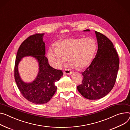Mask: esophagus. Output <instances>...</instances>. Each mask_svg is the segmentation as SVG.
Listing matches in <instances>:
<instances>
[{
    "label": "esophagus",
    "instance_id": "1",
    "mask_svg": "<svg viewBox=\"0 0 130 130\" xmlns=\"http://www.w3.org/2000/svg\"><path fill=\"white\" fill-rule=\"evenodd\" d=\"M63 73L67 74H71L72 73V71L69 69H66L63 71Z\"/></svg>",
    "mask_w": 130,
    "mask_h": 130
}]
</instances>
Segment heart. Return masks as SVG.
<instances>
[{
    "label": "heart",
    "mask_w": 130,
    "mask_h": 130,
    "mask_svg": "<svg viewBox=\"0 0 130 130\" xmlns=\"http://www.w3.org/2000/svg\"><path fill=\"white\" fill-rule=\"evenodd\" d=\"M55 45L56 48H49L47 56L50 64L56 69L60 68L68 57L71 67L84 68L90 63L96 49L94 40L88 37L60 40Z\"/></svg>",
    "instance_id": "obj_1"
}]
</instances>
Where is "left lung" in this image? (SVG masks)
<instances>
[{
    "mask_svg": "<svg viewBox=\"0 0 130 130\" xmlns=\"http://www.w3.org/2000/svg\"><path fill=\"white\" fill-rule=\"evenodd\" d=\"M95 33L98 44L97 54L90 66L82 73V84L77 86L79 93L91 100L102 98L111 91L119 67V56L111 41L103 34Z\"/></svg>",
    "mask_w": 130,
    "mask_h": 130,
    "instance_id": "1",
    "label": "left lung"
}]
</instances>
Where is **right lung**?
I'll return each instance as SVG.
<instances>
[{
	"label": "right lung",
	"mask_w": 130,
	"mask_h": 130,
	"mask_svg": "<svg viewBox=\"0 0 130 130\" xmlns=\"http://www.w3.org/2000/svg\"><path fill=\"white\" fill-rule=\"evenodd\" d=\"M43 34H35L26 38L19 47L14 67V78L17 86L23 97L36 104L48 103L57 91L55 83L63 75L61 70L52 67L45 55V44ZM31 56L38 61L39 72L35 80L26 83L21 79L18 66L22 59Z\"/></svg>",
	"instance_id": "1"
}]
</instances>
